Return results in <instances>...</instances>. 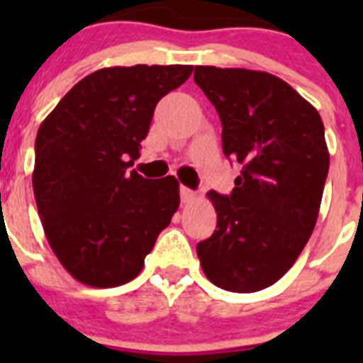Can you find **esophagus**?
<instances>
[{
	"label": "esophagus",
	"mask_w": 363,
	"mask_h": 363,
	"mask_svg": "<svg viewBox=\"0 0 363 363\" xmlns=\"http://www.w3.org/2000/svg\"><path fill=\"white\" fill-rule=\"evenodd\" d=\"M179 196H182V201H184V203H191V201L196 200V192L191 191V189L185 187V185H182V187H179Z\"/></svg>",
	"instance_id": "obj_1"
}]
</instances>
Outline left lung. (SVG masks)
<instances>
[{"label":"left lung","instance_id":"1","mask_svg":"<svg viewBox=\"0 0 363 363\" xmlns=\"http://www.w3.org/2000/svg\"><path fill=\"white\" fill-rule=\"evenodd\" d=\"M216 108L227 158L242 163L229 196L209 191L213 236L196 245L205 277L230 293L277 284L313 234L329 172L318 111L269 72L196 67Z\"/></svg>","mask_w":363,"mask_h":363}]
</instances>
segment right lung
Wrapping results in <instances>:
<instances>
[{"label":"right lung","mask_w":363,"mask_h":363,"mask_svg":"<svg viewBox=\"0 0 363 363\" xmlns=\"http://www.w3.org/2000/svg\"><path fill=\"white\" fill-rule=\"evenodd\" d=\"M191 65L108 67L67 92L40 125L32 187L60 264L91 287H118L142 272L179 205L174 176L129 171L156 104Z\"/></svg>","instance_id":"1"}]
</instances>
